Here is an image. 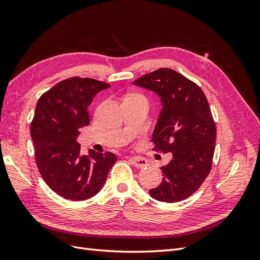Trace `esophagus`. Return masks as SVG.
<instances>
[{
    "instance_id": "esophagus-1",
    "label": "esophagus",
    "mask_w": 260,
    "mask_h": 260,
    "mask_svg": "<svg viewBox=\"0 0 260 260\" xmlns=\"http://www.w3.org/2000/svg\"><path fill=\"white\" fill-rule=\"evenodd\" d=\"M129 161L133 163L137 169L145 168V167H147V164H148L147 159L145 157H143V156H131Z\"/></svg>"
}]
</instances>
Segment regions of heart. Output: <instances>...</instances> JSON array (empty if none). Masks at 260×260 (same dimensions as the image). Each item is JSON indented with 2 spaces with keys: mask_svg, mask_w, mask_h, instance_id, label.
<instances>
[{
  "mask_svg": "<svg viewBox=\"0 0 260 260\" xmlns=\"http://www.w3.org/2000/svg\"><path fill=\"white\" fill-rule=\"evenodd\" d=\"M134 96H139V95H134Z\"/></svg>",
  "mask_w": 260,
  "mask_h": 260,
  "instance_id": "b5f03b06",
  "label": "heart"
}]
</instances>
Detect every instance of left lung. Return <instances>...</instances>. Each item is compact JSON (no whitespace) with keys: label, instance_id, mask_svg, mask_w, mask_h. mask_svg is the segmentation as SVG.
<instances>
[{"label":"left lung","instance_id":"left-lung-1","mask_svg":"<svg viewBox=\"0 0 260 260\" xmlns=\"http://www.w3.org/2000/svg\"><path fill=\"white\" fill-rule=\"evenodd\" d=\"M133 84L161 98L163 108L153 132V150L173 155L161 168V184L150 194L162 202L184 200L201 186L212 168L217 128L207 97L196 82L170 68L146 74Z\"/></svg>","mask_w":260,"mask_h":260}]
</instances>
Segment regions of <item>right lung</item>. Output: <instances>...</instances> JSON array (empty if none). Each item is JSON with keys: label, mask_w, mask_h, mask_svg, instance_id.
I'll use <instances>...</instances> for the list:
<instances>
[{"label": "right lung", "mask_w": 260, "mask_h": 260, "mask_svg": "<svg viewBox=\"0 0 260 260\" xmlns=\"http://www.w3.org/2000/svg\"><path fill=\"white\" fill-rule=\"evenodd\" d=\"M110 86L91 78L73 77L58 82L39 98L31 123L36 163L42 179L64 199L81 201L103 189L115 154L89 150L81 155L77 142L89 125L88 106L97 92Z\"/></svg>", "instance_id": "obj_1"}]
</instances>
